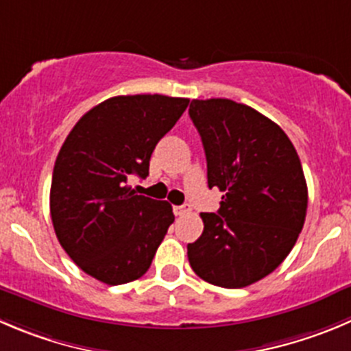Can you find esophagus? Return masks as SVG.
<instances>
[{
  "instance_id": "34e87169",
  "label": "esophagus",
  "mask_w": 351,
  "mask_h": 351,
  "mask_svg": "<svg viewBox=\"0 0 351 351\" xmlns=\"http://www.w3.org/2000/svg\"><path fill=\"white\" fill-rule=\"evenodd\" d=\"M189 212H191V206H189V205H176V206H173V213H176L178 217L186 215V213H189Z\"/></svg>"
}]
</instances>
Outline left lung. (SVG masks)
Segmentation results:
<instances>
[{"label":"left lung","mask_w":351,"mask_h":351,"mask_svg":"<svg viewBox=\"0 0 351 351\" xmlns=\"http://www.w3.org/2000/svg\"><path fill=\"white\" fill-rule=\"evenodd\" d=\"M208 188L222 195L217 213H199L203 232L188 245L191 269L220 288H245L278 269L302 232L305 176L278 123L232 99H193Z\"/></svg>","instance_id":"1"}]
</instances>
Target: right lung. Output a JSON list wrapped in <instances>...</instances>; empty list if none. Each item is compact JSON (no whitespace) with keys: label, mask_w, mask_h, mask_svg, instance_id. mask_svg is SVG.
<instances>
[{"label":"right lung","mask_w":351,"mask_h":351,"mask_svg":"<svg viewBox=\"0 0 351 351\" xmlns=\"http://www.w3.org/2000/svg\"><path fill=\"white\" fill-rule=\"evenodd\" d=\"M188 98L113 96L81 117L53 169L49 212L66 255L105 285L136 281L173 222L167 202L136 195L156 143L188 108Z\"/></svg>","instance_id":"right-lung-1"}]
</instances>
